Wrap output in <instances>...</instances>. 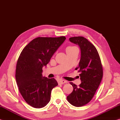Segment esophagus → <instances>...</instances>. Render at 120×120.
I'll use <instances>...</instances> for the list:
<instances>
[{
	"label": "esophagus",
	"instance_id": "1",
	"mask_svg": "<svg viewBox=\"0 0 120 120\" xmlns=\"http://www.w3.org/2000/svg\"><path fill=\"white\" fill-rule=\"evenodd\" d=\"M67 81H66V80H61L58 82V84H59V85H62V84H65V83H67Z\"/></svg>",
	"mask_w": 120,
	"mask_h": 120
}]
</instances>
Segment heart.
I'll return each mask as SVG.
<instances>
[{"mask_svg": "<svg viewBox=\"0 0 120 120\" xmlns=\"http://www.w3.org/2000/svg\"><path fill=\"white\" fill-rule=\"evenodd\" d=\"M74 48H75V46H68V47L67 48V49H66V51H67V50H68L72 49H74Z\"/></svg>", "mask_w": 120, "mask_h": 120, "instance_id": "1", "label": "heart"}]
</instances>
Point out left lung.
Returning a JSON list of instances; mask_svg holds the SVG:
<instances>
[{
    "mask_svg": "<svg viewBox=\"0 0 120 120\" xmlns=\"http://www.w3.org/2000/svg\"><path fill=\"white\" fill-rule=\"evenodd\" d=\"M69 41L79 46L81 56L78 70L81 84L73 86L72 92L67 97L71 104L76 107L82 106L89 103L98 88L103 77V68L100 57L96 48L86 38L76 36L69 38Z\"/></svg>",
    "mask_w": 120,
    "mask_h": 120,
    "instance_id": "obj_1",
    "label": "left lung"
}]
</instances>
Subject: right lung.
<instances>
[{
    "label": "right lung",
    "instance_id": "1",
    "mask_svg": "<svg viewBox=\"0 0 120 120\" xmlns=\"http://www.w3.org/2000/svg\"><path fill=\"white\" fill-rule=\"evenodd\" d=\"M66 38H34L20 54L16 65V82L24 100L34 108L45 106L51 99L52 89L58 85L54 78L42 76V68L46 66Z\"/></svg>",
    "mask_w": 120,
    "mask_h": 120
}]
</instances>
